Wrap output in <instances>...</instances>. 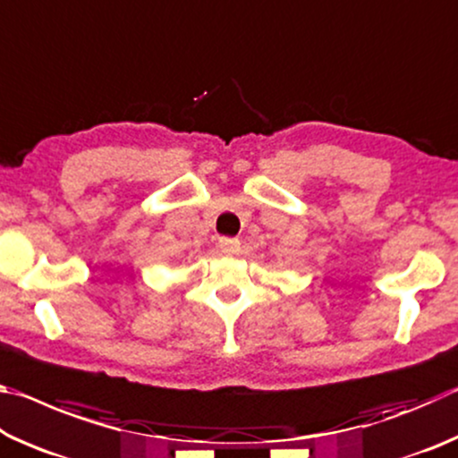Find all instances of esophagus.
<instances>
[{
  "label": "esophagus",
  "instance_id": "obj_1",
  "mask_svg": "<svg viewBox=\"0 0 458 458\" xmlns=\"http://www.w3.org/2000/svg\"><path fill=\"white\" fill-rule=\"evenodd\" d=\"M218 246H220V250L224 254H228V257H234V254H238V250H240V240H236V238H220Z\"/></svg>",
  "mask_w": 458,
  "mask_h": 458
}]
</instances>
